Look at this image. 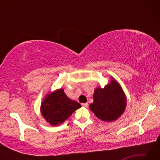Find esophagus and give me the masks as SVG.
<instances>
[{"mask_svg": "<svg viewBox=\"0 0 160 160\" xmlns=\"http://www.w3.org/2000/svg\"><path fill=\"white\" fill-rule=\"evenodd\" d=\"M82 106L84 107H88V103H83V104H82Z\"/></svg>", "mask_w": 160, "mask_h": 160, "instance_id": "1", "label": "esophagus"}]
</instances>
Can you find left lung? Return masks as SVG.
<instances>
[{"label": "left lung", "instance_id": "left-lung-1", "mask_svg": "<svg viewBox=\"0 0 160 160\" xmlns=\"http://www.w3.org/2000/svg\"><path fill=\"white\" fill-rule=\"evenodd\" d=\"M94 102L90 105L97 118L112 122L122 115L126 107V97L119 84L112 78L110 84L94 90Z\"/></svg>", "mask_w": 160, "mask_h": 160}]
</instances>
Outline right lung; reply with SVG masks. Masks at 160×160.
I'll return each instance as SVG.
<instances>
[{
    "mask_svg": "<svg viewBox=\"0 0 160 160\" xmlns=\"http://www.w3.org/2000/svg\"><path fill=\"white\" fill-rule=\"evenodd\" d=\"M80 107V104L70 99L63 89H59L46 96L41 105V112L47 122L52 126H57Z\"/></svg>",
    "mask_w": 160,
    "mask_h": 160,
    "instance_id": "obj_1",
    "label": "right lung"
}]
</instances>
